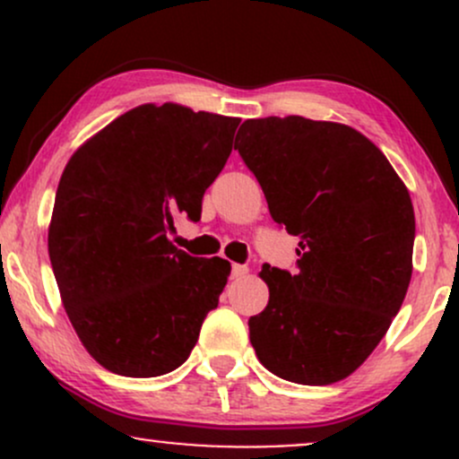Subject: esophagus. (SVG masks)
<instances>
[{"label":"esophagus","mask_w":459,"mask_h":459,"mask_svg":"<svg viewBox=\"0 0 459 459\" xmlns=\"http://www.w3.org/2000/svg\"><path fill=\"white\" fill-rule=\"evenodd\" d=\"M246 273H247V267H246V265H239V263H233V267H230V276H233L235 281H237V278H244Z\"/></svg>","instance_id":"34e87169"}]
</instances>
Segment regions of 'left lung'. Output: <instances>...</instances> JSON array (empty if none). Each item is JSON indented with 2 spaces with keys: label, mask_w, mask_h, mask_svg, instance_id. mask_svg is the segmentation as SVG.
<instances>
[{
  "label": "left lung",
  "mask_w": 459,
  "mask_h": 459,
  "mask_svg": "<svg viewBox=\"0 0 459 459\" xmlns=\"http://www.w3.org/2000/svg\"><path fill=\"white\" fill-rule=\"evenodd\" d=\"M241 160L273 222L299 237L296 272L263 265V313L247 319L261 365L324 386L354 373L386 334L412 276L414 209L382 151L339 123L246 120Z\"/></svg>",
  "instance_id": "8db88e82"
}]
</instances>
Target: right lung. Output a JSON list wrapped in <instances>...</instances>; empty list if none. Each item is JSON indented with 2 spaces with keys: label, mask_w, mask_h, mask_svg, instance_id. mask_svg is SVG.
Returning a JSON list of instances; mask_svg holds the SVG:
<instances>
[{
  "label": "right lung",
  "mask_w": 459,
  "mask_h": 459,
  "mask_svg": "<svg viewBox=\"0 0 459 459\" xmlns=\"http://www.w3.org/2000/svg\"><path fill=\"white\" fill-rule=\"evenodd\" d=\"M239 118L140 105L79 149L62 172L49 259L68 319L99 365L125 377L175 371L218 308L230 263L170 244L198 222Z\"/></svg>",
  "instance_id": "obj_1"
}]
</instances>
